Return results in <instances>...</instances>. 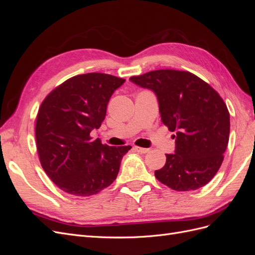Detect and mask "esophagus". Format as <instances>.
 <instances>
[{
    "label": "esophagus",
    "mask_w": 255,
    "mask_h": 255,
    "mask_svg": "<svg viewBox=\"0 0 255 255\" xmlns=\"http://www.w3.org/2000/svg\"><path fill=\"white\" fill-rule=\"evenodd\" d=\"M134 149L136 152L138 153H141V154H144V153H148L150 151V149H145V148H140V146H134Z\"/></svg>",
    "instance_id": "obj_1"
}]
</instances>
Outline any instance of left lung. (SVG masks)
<instances>
[{
  "label": "left lung",
  "instance_id": "1",
  "mask_svg": "<svg viewBox=\"0 0 255 255\" xmlns=\"http://www.w3.org/2000/svg\"><path fill=\"white\" fill-rule=\"evenodd\" d=\"M130 82L155 94L161 121L175 132L156 179L177 191L196 190L217 173L229 142L230 114L218 92L188 71L155 70Z\"/></svg>",
  "mask_w": 255,
  "mask_h": 255
}]
</instances>
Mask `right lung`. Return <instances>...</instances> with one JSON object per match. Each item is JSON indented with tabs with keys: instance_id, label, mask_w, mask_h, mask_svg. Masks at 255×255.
I'll return each instance as SVG.
<instances>
[{
	"instance_id": "add662e5",
	"label": "right lung",
	"mask_w": 255,
	"mask_h": 255,
	"mask_svg": "<svg viewBox=\"0 0 255 255\" xmlns=\"http://www.w3.org/2000/svg\"><path fill=\"white\" fill-rule=\"evenodd\" d=\"M126 80L86 73L67 80L47 96L36 119L41 166L57 187L88 197L109 187L130 145L110 146L90 137L101 127L115 90Z\"/></svg>"
}]
</instances>
